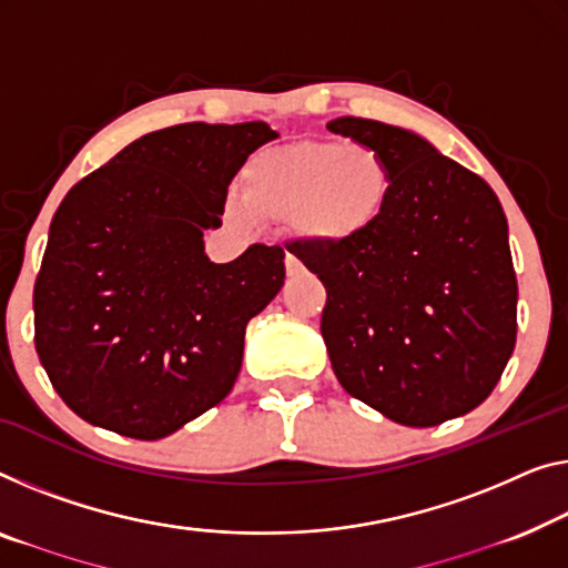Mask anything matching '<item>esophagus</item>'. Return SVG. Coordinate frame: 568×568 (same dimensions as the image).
<instances>
[{
	"instance_id": "esophagus-1",
	"label": "esophagus",
	"mask_w": 568,
	"mask_h": 568,
	"mask_svg": "<svg viewBox=\"0 0 568 568\" xmlns=\"http://www.w3.org/2000/svg\"><path fill=\"white\" fill-rule=\"evenodd\" d=\"M285 273H287V277H295V275L303 273L301 260L295 257V255H291V252H287V255H285Z\"/></svg>"
}]
</instances>
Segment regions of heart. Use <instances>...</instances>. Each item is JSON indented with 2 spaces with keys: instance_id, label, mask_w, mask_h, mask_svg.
I'll list each match as a JSON object with an SVG mask.
<instances>
[{
  "instance_id": "b5f03b06",
  "label": "heart",
  "mask_w": 568,
  "mask_h": 568,
  "mask_svg": "<svg viewBox=\"0 0 568 568\" xmlns=\"http://www.w3.org/2000/svg\"><path fill=\"white\" fill-rule=\"evenodd\" d=\"M395 178L375 148L344 142H295L260 152L244 165L242 193L226 196L240 226L293 219L298 234L346 244L375 230L390 206Z\"/></svg>"
}]
</instances>
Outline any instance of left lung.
Segmentation results:
<instances>
[{
    "mask_svg": "<svg viewBox=\"0 0 568 568\" xmlns=\"http://www.w3.org/2000/svg\"><path fill=\"white\" fill-rule=\"evenodd\" d=\"M326 126L375 148L395 178L365 236L287 247L326 287L334 375L403 426L459 418L487 400L515 349L518 281L500 201L416 132L362 116Z\"/></svg>",
    "mask_w": 568,
    "mask_h": 568,
    "instance_id": "obj_1",
    "label": "left lung"
}]
</instances>
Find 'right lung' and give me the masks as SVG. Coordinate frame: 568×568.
<instances>
[{"instance_id":"1","label":"right lung","mask_w":568,"mask_h":568,"mask_svg":"<svg viewBox=\"0 0 568 568\" xmlns=\"http://www.w3.org/2000/svg\"><path fill=\"white\" fill-rule=\"evenodd\" d=\"M275 138L265 122L175 124L65 193L32 308L38 357L75 416L158 442L230 395L285 252L252 244L216 265L203 232L222 226L232 178Z\"/></svg>"}]
</instances>
